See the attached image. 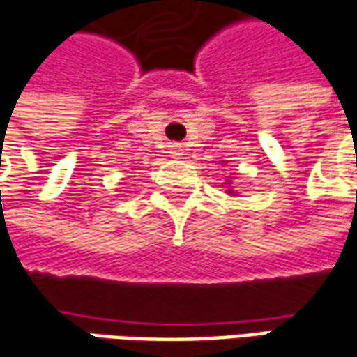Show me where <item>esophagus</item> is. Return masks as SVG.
Returning <instances> with one entry per match:
<instances>
[{"label":"esophagus","instance_id":"esophagus-1","mask_svg":"<svg viewBox=\"0 0 357 357\" xmlns=\"http://www.w3.org/2000/svg\"><path fill=\"white\" fill-rule=\"evenodd\" d=\"M169 153L178 158V155H181V148H179V146H172V151H169Z\"/></svg>","mask_w":357,"mask_h":357}]
</instances>
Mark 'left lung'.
Returning a JSON list of instances; mask_svg holds the SVG:
<instances>
[{"instance_id": "left-lung-1", "label": "left lung", "mask_w": 357, "mask_h": 357, "mask_svg": "<svg viewBox=\"0 0 357 357\" xmlns=\"http://www.w3.org/2000/svg\"><path fill=\"white\" fill-rule=\"evenodd\" d=\"M225 183H227V181H225ZM229 194H234V190H229Z\"/></svg>"}]
</instances>
